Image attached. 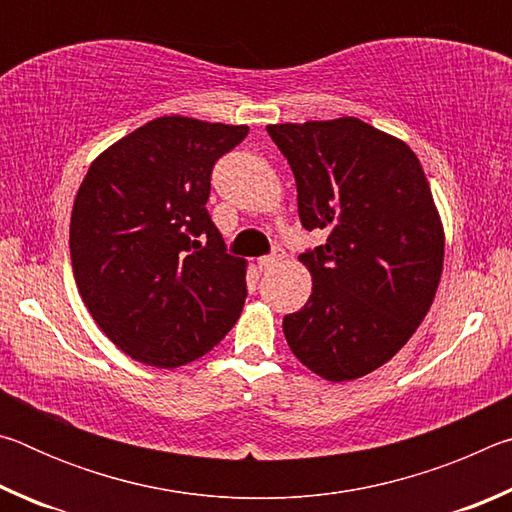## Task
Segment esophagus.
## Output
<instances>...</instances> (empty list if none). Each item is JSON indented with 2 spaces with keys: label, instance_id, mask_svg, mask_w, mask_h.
Wrapping results in <instances>:
<instances>
[{
  "label": "esophagus",
  "instance_id": "34e87169",
  "mask_svg": "<svg viewBox=\"0 0 512 512\" xmlns=\"http://www.w3.org/2000/svg\"><path fill=\"white\" fill-rule=\"evenodd\" d=\"M284 259V250L277 246V248H273V253L271 255H266V257H259V268H262V271H271V268H275L277 264H280Z\"/></svg>",
  "mask_w": 512,
  "mask_h": 512
}]
</instances>
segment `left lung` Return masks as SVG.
Masks as SVG:
<instances>
[{"label":"left lung","mask_w":512,"mask_h":512,"mask_svg":"<svg viewBox=\"0 0 512 512\" xmlns=\"http://www.w3.org/2000/svg\"><path fill=\"white\" fill-rule=\"evenodd\" d=\"M296 176L302 228L327 230L300 255L311 296L282 329L327 381L384 366L427 316L445 232L422 164L402 140L357 117L266 126Z\"/></svg>","instance_id":"8db88e82"}]
</instances>
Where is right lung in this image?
<instances>
[{"label":"right lung","mask_w":512,"mask_h":512,"mask_svg":"<svg viewBox=\"0 0 512 512\" xmlns=\"http://www.w3.org/2000/svg\"><path fill=\"white\" fill-rule=\"evenodd\" d=\"M248 126L171 115L90 164L69 223L74 280L101 332L155 368L203 357L237 323L246 259L207 214L214 162Z\"/></svg>","instance_id":"add662e5"}]
</instances>
